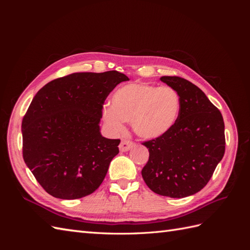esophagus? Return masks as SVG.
Segmentation results:
<instances>
[{
  "label": "esophagus",
  "instance_id": "esophagus-1",
  "mask_svg": "<svg viewBox=\"0 0 250 250\" xmlns=\"http://www.w3.org/2000/svg\"><path fill=\"white\" fill-rule=\"evenodd\" d=\"M132 147H133V142L127 141V140H123L119 146L121 152H126V151L130 150Z\"/></svg>",
  "mask_w": 250,
  "mask_h": 250
}]
</instances>
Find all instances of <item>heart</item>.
<instances>
[{"instance_id": "heart-1", "label": "heart", "mask_w": 250, "mask_h": 250, "mask_svg": "<svg viewBox=\"0 0 250 250\" xmlns=\"http://www.w3.org/2000/svg\"><path fill=\"white\" fill-rule=\"evenodd\" d=\"M179 111L180 97L175 89L139 82L113 93L110 106L103 108V119L115 132L123 131L124 122H130L139 137L153 140L172 129Z\"/></svg>"}]
</instances>
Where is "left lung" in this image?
Instances as JSON below:
<instances>
[{"instance_id":"8db88e82","label":"left lung","mask_w":250,"mask_h":250,"mask_svg":"<svg viewBox=\"0 0 250 250\" xmlns=\"http://www.w3.org/2000/svg\"><path fill=\"white\" fill-rule=\"evenodd\" d=\"M180 97V111L172 129L143 143L149 160L142 170L154 193L171 198L194 195L207 186L225 152L224 122L220 110L192 82L163 76Z\"/></svg>"}]
</instances>
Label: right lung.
<instances>
[{
  "label": "right lung",
  "mask_w": 250,
  "mask_h": 250,
  "mask_svg": "<svg viewBox=\"0 0 250 250\" xmlns=\"http://www.w3.org/2000/svg\"><path fill=\"white\" fill-rule=\"evenodd\" d=\"M127 80L118 71L74 73L34 96L21 122L22 157L53 197L82 198L102 184L120 144L100 132L103 104Z\"/></svg>",
  "instance_id": "obj_1"
}]
</instances>
